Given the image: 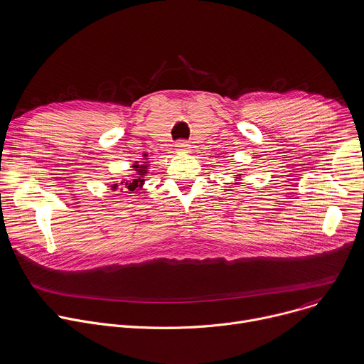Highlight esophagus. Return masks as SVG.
<instances>
[{
	"instance_id": "esophagus-1",
	"label": "esophagus",
	"mask_w": 364,
	"mask_h": 364,
	"mask_svg": "<svg viewBox=\"0 0 364 364\" xmlns=\"http://www.w3.org/2000/svg\"><path fill=\"white\" fill-rule=\"evenodd\" d=\"M189 146H191V144L186 140H178L176 141V151H179V152L189 151Z\"/></svg>"
}]
</instances>
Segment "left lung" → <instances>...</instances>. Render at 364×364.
<instances>
[{
	"mask_svg": "<svg viewBox=\"0 0 364 364\" xmlns=\"http://www.w3.org/2000/svg\"><path fill=\"white\" fill-rule=\"evenodd\" d=\"M237 176H238V175H237Z\"/></svg>",
	"mask_w": 364,
	"mask_h": 364,
	"instance_id": "1",
	"label": "left lung"
}]
</instances>
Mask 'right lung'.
<instances>
[{
	"instance_id": "add662e5",
	"label": "right lung",
	"mask_w": 364,
	"mask_h": 364,
	"mask_svg": "<svg viewBox=\"0 0 364 364\" xmlns=\"http://www.w3.org/2000/svg\"><path fill=\"white\" fill-rule=\"evenodd\" d=\"M132 168L136 171V175H137V176H134V178H132V179H123L120 183L112 185L113 191H116L119 186H122V191H129L127 193H133L134 191H137V189H140V188L143 186V183H144L143 176L148 173V172H146V171H148L146 162H143V165L134 164Z\"/></svg>"
}]
</instances>
